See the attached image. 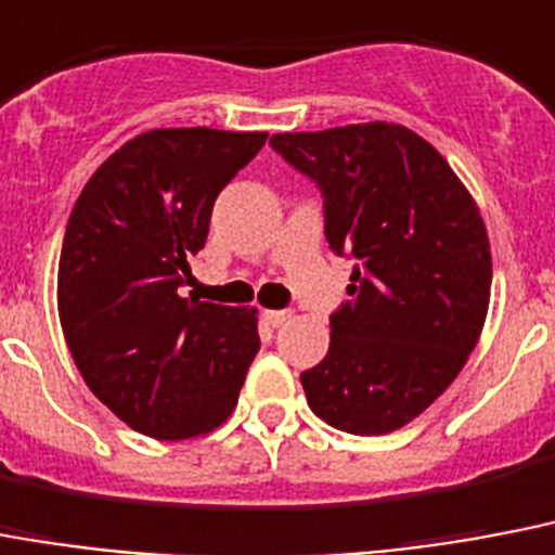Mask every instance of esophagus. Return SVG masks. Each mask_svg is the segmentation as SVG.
<instances>
[{
	"label": "esophagus",
	"mask_w": 555,
	"mask_h": 555,
	"mask_svg": "<svg viewBox=\"0 0 555 555\" xmlns=\"http://www.w3.org/2000/svg\"><path fill=\"white\" fill-rule=\"evenodd\" d=\"M289 318L292 312H286V309H266L263 312V321L269 323V326H283Z\"/></svg>",
	"instance_id": "1"
}]
</instances>
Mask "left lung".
I'll return each mask as SVG.
<instances>
[{
    "label": "left lung",
    "mask_w": 555,
    "mask_h": 555,
    "mask_svg": "<svg viewBox=\"0 0 555 555\" xmlns=\"http://www.w3.org/2000/svg\"><path fill=\"white\" fill-rule=\"evenodd\" d=\"M323 194L330 249L352 257L330 352L300 372L318 418L384 436L436 401L476 349L493 260L485 220L447 159L396 122L274 134Z\"/></svg>",
    "instance_id": "left-lung-1"
}]
</instances>
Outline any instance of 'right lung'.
Masks as SVG:
<instances>
[{"label": "right lung", "instance_id": "right-lung-1", "mask_svg": "<svg viewBox=\"0 0 555 555\" xmlns=\"http://www.w3.org/2000/svg\"><path fill=\"white\" fill-rule=\"evenodd\" d=\"M263 131L157 128L88 180L60 255V321L88 389L143 436L180 441L232 415L255 361V309L183 298L217 194Z\"/></svg>", "mask_w": 555, "mask_h": 555}]
</instances>
